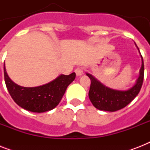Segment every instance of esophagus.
I'll list each match as a JSON object with an SVG mask.
<instances>
[{
  "mask_svg": "<svg viewBox=\"0 0 150 150\" xmlns=\"http://www.w3.org/2000/svg\"><path fill=\"white\" fill-rule=\"evenodd\" d=\"M75 74H76V75H77V76H81V75L83 74V69H82V68H75Z\"/></svg>",
  "mask_w": 150,
  "mask_h": 150,
  "instance_id": "34e87169",
  "label": "esophagus"
}]
</instances>
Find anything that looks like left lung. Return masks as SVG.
Listing matches in <instances>:
<instances>
[{
  "instance_id": "8db88e82",
  "label": "left lung",
  "mask_w": 150,
  "mask_h": 150,
  "mask_svg": "<svg viewBox=\"0 0 150 150\" xmlns=\"http://www.w3.org/2000/svg\"><path fill=\"white\" fill-rule=\"evenodd\" d=\"M138 50L139 49L138 48ZM142 67L136 83L131 89L125 91L115 90L105 86L90 74L86 73L91 80L89 97L94 107L100 110L116 111L126 107L132 101L139 93L144 79V63L142 55Z\"/></svg>"
}]
</instances>
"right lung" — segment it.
I'll list each match as a JSON object with an SVG mask.
<instances>
[{
	"mask_svg": "<svg viewBox=\"0 0 150 150\" xmlns=\"http://www.w3.org/2000/svg\"><path fill=\"white\" fill-rule=\"evenodd\" d=\"M6 86L11 98L18 106L29 111L43 113L58 105L66 89L75 78V73L61 75L47 84L37 87H23L15 84L8 77L4 65Z\"/></svg>",
	"mask_w": 150,
	"mask_h": 150,
	"instance_id": "obj_1",
	"label": "right lung"
}]
</instances>
